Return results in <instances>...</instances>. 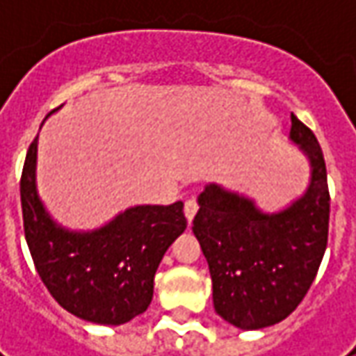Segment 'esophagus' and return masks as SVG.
<instances>
[{
	"label": "esophagus",
	"instance_id": "34e87169",
	"mask_svg": "<svg viewBox=\"0 0 356 356\" xmlns=\"http://www.w3.org/2000/svg\"><path fill=\"white\" fill-rule=\"evenodd\" d=\"M196 212H198V204H196L194 200H186L184 216H186V220H188V224H192V220H194Z\"/></svg>",
	"mask_w": 356,
	"mask_h": 356
}]
</instances>
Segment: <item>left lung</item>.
<instances>
[{
  "label": "left lung",
  "instance_id": "left-lung-1",
  "mask_svg": "<svg viewBox=\"0 0 356 356\" xmlns=\"http://www.w3.org/2000/svg\"><path fill=\"white\" fill-rule=\"evenodd\" d=\"M289 140L307 158L301 196L266 212L252 196L210 182L198 196L192 232L212 275L216 313L243 331L283 321L303 301L329 234V188L321 146L291 115Z\"/></svg>",
  "mask_w": 356,
  "mask_h": 356
}]
</instances>
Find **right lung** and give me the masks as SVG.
Returning a JSON list of instances; mask_svg holds the SVG:
<instances>
[{"instance_id": "obj_1", "label": "right lung", "mask_w": 356, "mask_h": 356, "mask_svg": "<svg viewBox=\"0 0 356 356\" xmlns=\"http://www.w3.org/2000/svg\"><path fill=\"white\" fill-rule=\"evenodd\" d=\"M35 138L21 176L23 227L35 269L55 301L79 319L122 325L144 313L154 275L172 241L186 229L184 204L130 206L95 229L59 224L37 190Z\"/></svg>"}]
</instances>
